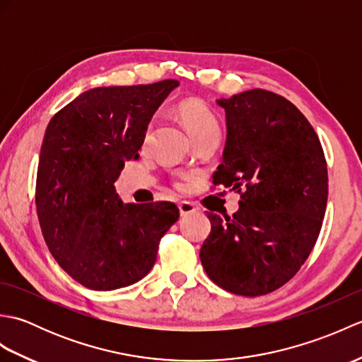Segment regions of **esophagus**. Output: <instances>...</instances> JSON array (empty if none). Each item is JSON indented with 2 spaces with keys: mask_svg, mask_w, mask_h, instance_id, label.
<instances>
[{
  "mask_svg": "<svg viewBox=\"0 0 362 362\" xmlns=\"http://www.w3.org/2000/svg\"><path fill=\"white\" fill-rule=\"evenodd\" d=\"M197 209H196V205L193 204V202H188V201H182L180 204H179V211H180V214L182 216H188V214H191V213H194Z\"/></svg>",
  "mask_w": 362,
  "mask_h": 362,
  "instance_id": "1",
  "label": "esophagus"
}]
</instances>
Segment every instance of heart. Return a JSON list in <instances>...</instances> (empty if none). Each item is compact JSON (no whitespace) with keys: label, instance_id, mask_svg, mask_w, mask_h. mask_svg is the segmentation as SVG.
<instances>
[{"label":"heart","instance_id":"b5f03b06","mask_svg":"<svg viewBox=\"0 0 362 362\" xmlns=\"http://www.w3.org/2000/svg\"><path fill=\"white\" fill-rule=\"evenodd\" d=\"M177 112L194 140L213 132H219V124L214 115L201 103L183 101Z\"/></svg>","mask_w":362,"mask_h":362}]
</instances>
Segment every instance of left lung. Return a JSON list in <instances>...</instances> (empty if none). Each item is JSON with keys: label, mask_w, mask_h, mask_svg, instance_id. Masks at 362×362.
I'll return each instance as SVG.
<instances>
[{"label": "left lung", "mask_w": 362, "mask_h": 362, "mask_svg": "<svg viewBox=\"0 0 362 362\" xmlns=\"http://www.w3.org/2000/svg\"><path fill=\"white\" fill-rule=\"evenodd\" d=\"M216 104L227 136L213 182L244 193L232 218L209 213L211 232L199 257L222 289L264 296L297 274L317 241L325 156L308 119L283 96L253 88Z\"/></svg>", "instance_id": "left-lung-1"}]
</instances>
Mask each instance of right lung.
Instances as JSON below:
<instances>
[{
	"mask_svg": "<svg viewBox=\"0 0 362 362\" xmlns=\"http://www.w3.org/2000/svg\"><path fill=\"white\" fill-rule=\"evenodd\" d=\"M177 81L83 91L51 118L37 171V214L54 259L93 291L140 281L175 221L171 202L124 204L115 182L138 157Z\"/></svg>",
	"mask_w": 362,
	"mask_h": 362,
	"instance_id": "add662e5",
	"label": "right lung"
}]
</instances>
